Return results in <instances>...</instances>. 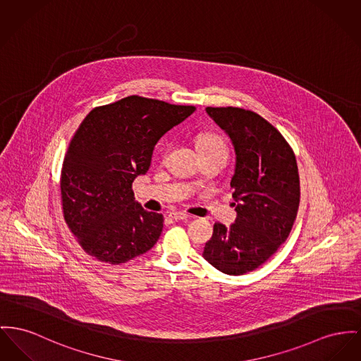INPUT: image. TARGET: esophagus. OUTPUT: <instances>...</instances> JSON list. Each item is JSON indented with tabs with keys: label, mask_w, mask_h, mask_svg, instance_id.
<instances>
[{
	"label": "esophagus",
	"mask_w": 361,
	"mask_h": 361,
	"mask_svg": "<svg viewBox=\"0 0 361 361\" xmlns=\"http://www.w3.org/2000/svg\"><path fill=\"white\" fill-rule=\"evenodd\" d=\"M169 216L175 219V220H188L190 217L188 214H185V212H171Z\"/></svg>",
	"instance_id": "esophagus-1"
}]
</instances>
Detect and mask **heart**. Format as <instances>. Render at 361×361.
Wrapping results in <instances>:
<instances>
[{
	"mask_svg": "<svg viewBox=\"0 0 361 361\" xmlns=\"http://www.w3.org/2000/svg\"><path fill=\"white\" fill-rule=\"evenodd\" d=\"M197 146H198L200 153H202V152H224V153H227V146L224 144V141L214 134H201L197 138Z\"/></svg>",
	"mask_w": 361,
	"mask_h": 361,
	"instance_id": "heart-1",
	"label": "heart"
}]
</instances>
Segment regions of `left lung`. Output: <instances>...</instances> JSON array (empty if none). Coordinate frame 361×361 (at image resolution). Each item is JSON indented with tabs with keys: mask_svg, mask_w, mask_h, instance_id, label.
Masks as SVG:
<instances>
[{
	"mask_svg": "<svg viewBox=\"0 0 361 361\" xmlns=\"http://www.w3.org/2000/svg\"><path fill=\"white\" fill-rule=\"evenodd\" d=\"M205 111L235 150L231 188L237 219L230 227L215 223L202 256L224 274L243 275L288 240L300 205L297 161L282 134L260 115L234 106Z\"/></svg>",
	"mask_w": 361,
	"mask_h": 361,
	"instance_id": "1",
	"label": "left lung"
}]
</instances>
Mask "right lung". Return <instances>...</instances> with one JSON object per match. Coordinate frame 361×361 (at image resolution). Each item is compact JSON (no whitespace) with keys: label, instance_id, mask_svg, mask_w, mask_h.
<instances>
[{"label":"right lung","instance_id":"right-lung-1","mask_svg":"<svg viewBox=\"0 0 361 361\" xmlns=\"http://www.w3.org/2000/svg\"><path fill=\"white\" fill-rule=\"evenodd\" d=\"M194 111L130 96L94 108L80 123L63 161L60 189L64 219L86 253L121 264L154 246L164 217L145 211L131 186L147 172L157 141Z\"/></svg>","mask_w":361,"mask_h":361}]
</instances>
